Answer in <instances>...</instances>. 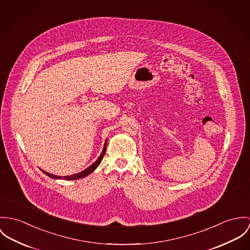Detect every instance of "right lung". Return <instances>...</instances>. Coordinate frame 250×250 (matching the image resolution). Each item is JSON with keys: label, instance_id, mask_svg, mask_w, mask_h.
I'll list each match as a JSON object with an SVG mask.
<instances>
[{"label": "right lung", "instance_id": "1", "mask_svg": "<svg viewBox=\"0 0 250 250\" xmlns=\"http://www.w3.org/2000/svg\"><path fill=\"white\" fill-rule=\"evenodd\" d=\"M105 151H106V141H105V143H104V146L103 152L101 153L100 157L97 159V161H96V162H94L91 166L88 167L87 168H85L84 170L81 171V172H79V173H76V174H73V175H69V176H64L63 178H64L65 180H76V179H80V178H83V177L87 176L88 174H90L91 172H93V171L97 168V167L100 165V163L102 162V160H103V158H104V154H105ZM42 171H43L45 174H47L48 176L52 177V178H56V179H58V178H62V177H60V176H56V175H54V174L48 173V172H46L45 170H42Z\"/></svg>", "mask_w": 250, "mask_h": 250}]
</instances>
